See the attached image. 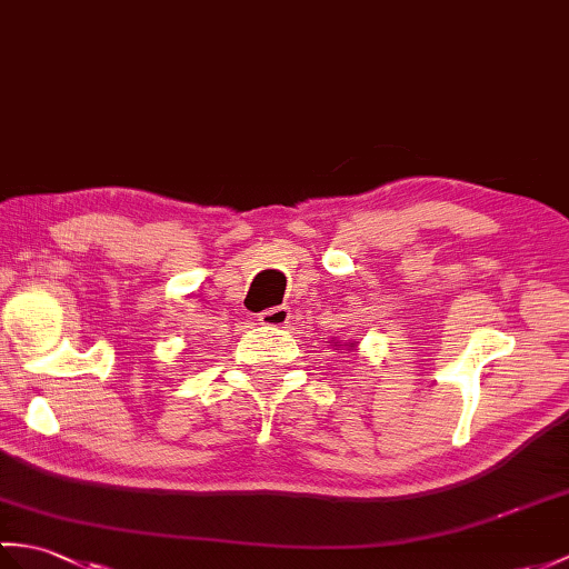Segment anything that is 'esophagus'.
Returning a JSON list of instances; mask_svg holds the SVG:
<instances>
[{
    "instance_id": "esophagus-1",
    "label": "esophagus",
    "mask_w": 569,
    "mask_h": 569,
    "mask_svg": "<svg viewBox=\"0 0 569 569\" xmlns=\"http://www.w3.org/2000/svg\"><path fill=\"white\" fill-rule=\"evenodd\" d=\"M290 320V310L286 306H276L259 312V322L267 325V327H283Z\"/></svg>"
}]
</instances>
